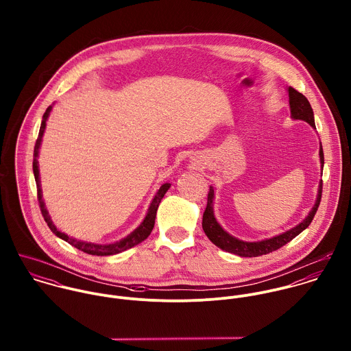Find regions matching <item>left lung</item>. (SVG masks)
Listing matches in <instances>:
<instances>
[{"label": "left lung", "instance_id": "left-lung-1", "mask_svg": "<svg viewBox=\"0 0 351 351\" xmlns=\"http://www.w3.org/2000/svg\"><path fill=\"white\" fill-rule=\"evenodd\" d=\"M289 92V104H291V113L293 119H299L304 120L308 124H311L315 128V119H313V110L311 108L309 101L306 100V97L304 95H301L300 92H298L296 89H293L292 86L288 88ZM320 163H322V169L324 165V154L323 149L320 146ZM322 191H323V181L319 185V195H317V200L315 202L312 210L308 213V216L301 221L299 226H296L295 228L277 235L274 238L266 239V241H261V242H243L239 241L234 237H231L230 234H227L220 224L216 221L215 216H213V188H209L208 192V200H206V208L204 210L202 215V230L205 232V235L209 238V241L216 245L217 247H220L221 250L228 251L232 254H237L239 256H259V255H265L269 254L271 251L278 250L282 246H285L287 243H289L293 238H296L300 232H302L313 220L316 210L319 208V204L322 200Z\"/></svg>", "mask_w": 351, "mask_h": 351}]
</instances>
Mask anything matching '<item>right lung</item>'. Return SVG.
Wrapping results in <instances>:
<instances>
[{
	"label": "right lung",
	"mask_w": 351,
	"mask_h": 351,
	"mask_svg": "<svg viewBox=\"0 0 351 351\" xmlns=\"http://www.w3.org/2000/svg\"><path fill=\"white\" fill-rule=\"evenodd\" d=\"M51 106H49L43 114V120H42V125H40V131H39V136H38V141H36V145H35V150H34V174H35V181H36V189H38V201H39V206H40V210H42V215L47 223V226L50 227L51 231L59 237L60 239L66 241L67 243H70L71 246L77 247L78 250L84 251L86 254H90V255H100V256H105V255H113V254H119L121 251L128 250L134 246H136L138 243L143 242L152 231L154 228V224H155V216H156V209L159 206V202L163 199L165 193L169 191L170 188V184H163L158 193L155 195L154 200L151 202L150 208H149V212H147V216L145 217L143 223L131 234L128 235L127 238H124L123 241L120 242H116V243H112V245H92V243H85V242H80V241H75L70 237H67L66 234L60 232L56 230V227L52 224L51 221L50 216H49V212L45 206V202L42 199V189H40V180H39V167H38V154H39V147H40V142H42V138H43V134H45V128H46V120L50 114Z\"/></svg>",
	"instance_id": "right-lung-1"
}]
</instances>
